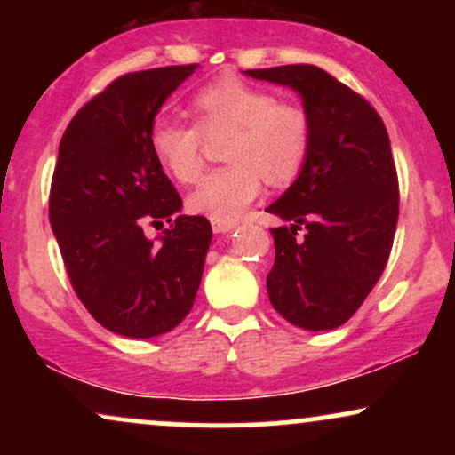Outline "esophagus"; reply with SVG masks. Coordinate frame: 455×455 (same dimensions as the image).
Returning <instances> with one entry per match:
<instances>
[{
	"label": "esophagus",
	"instance_id": "1",
	"mask_svg": "<svg viewBox=\"0 0 455 455\" xmlns=\"http://www.w3.org/2000/svg\"><path fill=\"white\" fill-rule=\"evenodd\" d=\"M212 228L213 233H231L235 228V222H218V220H212Z\"/></svg>",
	"mask_w": 455,
	"mask_h": 455
}]
</instances>
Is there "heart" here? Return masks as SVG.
Instances as JSON below:
<instances>
[{
    "mask_svg": "<svg viewBox=\"0 0 455 455\" xmlns=\"http://www.w3.org/2000/svg\"><path fill=\"white\" fill-rule=\"evenodd\" d=\"M195 122L158 117L149 148L181 184L198 180L207 139H222L224 169L213 171L188 196V210L210 220L235 222L263 190L293 181L312 148V115L295 98H278L269 87L227 75L192 96Z\"/></svg>",
    "mask_w": 455,
    "mask_h": 455,
    "instance_id": "1",
    "label": "heart"
}]
</instances>
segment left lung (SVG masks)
<instances>
[{"mask_svg":"<svg viewBox=\"0 0 455 455\" xmlns=\"http://www.w3.org/2000/svg\"><path fill=\"white\" fill-rule=\"evenodd\" d=\"M289 85L312 115V148L299 177L269 213L275 245L267 293L275 312L310 331L344 325L374 289L398 224V173L374 107L323 68L245 70ZM305 228V237L296 231Z\"/></svg>","mask_w":455,"mask_h":455,"instance_id":"obj_1","label":"left lung"}]
</instances>
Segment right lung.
<instances>
[{
  "mask_svg": "<svg viewBox=\"0 0 455 455\" xmlns=\"http://www.w3.org/2000/svg\"><path fill=\"white\" fill-rule=\"evenodd\" d=\"M196 64L115 78L68 124L49 196V220L68 278L87 312L108 331L154 338L192 310L212 242L203 216H171L181 196L149 148L166 98ZM171 221L160 244L142 224Z\"/></svg>",
  "mask_w": 455,
  "mask_h": 455,
  "instance_id": "right-lung-1",
  "label": "right lung"
}]
</instances>
